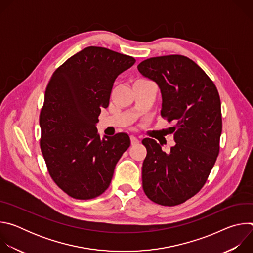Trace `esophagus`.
Listing matches in <instances>:
<instances>
[{
  "instance_id": "34e87169",
  "label": "esophagus",
  "mask_w": 253,
  "mask_h": 253,
  "mask_svg": "<svg viewBox=\"0 0 253 253\" xmlns=\"http://www.w3.org/2000/svg\"><path fill=\"white\" fill-rule=\"evenodd\" d=\"M130 140H131V145L132 146H135L139 143V139L135 136H130Z\"/></svg>"
}]
</instances>
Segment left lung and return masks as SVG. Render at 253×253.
I'll use <instances>...</instances> for the list:
<instances>
[{"instance_id":"1","label":"left lung","mask_w":253,"mask_h":253,"mask_svg":"<svg viewBox=\"0 0 253 253\" xmlns=\"http://www.w3.org/2000/svg\"><path fill=\"white\" fill-rule=\"evenodd\" d=\"M137 68L159 86L161 116L175 123L170 133L176 142L165 153L154 139L142 140L147 149L142 166L143 190L157 204L175 206L200 191L217 159L222 131L220 97L205 72L185 56L153 57Z\"/></svg>"}]
</instances>
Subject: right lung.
<instances>
[{
	"instance_id": "obj_1",
	"label": "right lung",
	"mask_w": 253,
	"mask_h": 253,
	"mask_svg": "<svg viewBox=\"0 0 253 253\" xmlns=\"http://www.w3.org/2000/svg\"><path fill=\"white\" fill-rule=\"evenodd\" d=\"M136 60L102 47H87L53 73L40 113V146L54 182L75 199L109 187L114 169L130 146L126 133L100 138L96 123L109 105L115 79Z\"/></svg>"
}]
</instances>
